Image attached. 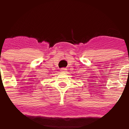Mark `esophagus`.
Here are the masks:
<instances>
[{
	"label": "esophagus",
	"instance_id": "esophagus-1",
	"mask_svg": "<svg viewBox=\"0 0 129 129\" xmlns=\"http://www.w3.org/2000/svg\"><path fill=\"white\" fill-rule=\"evenodd\" d=\"M66 71H67V69L66 68H62L60 69L61 72H66Z\"/></svg>",
	"mask_w": 129,
	"mask_h": 129
}]
</instances>
